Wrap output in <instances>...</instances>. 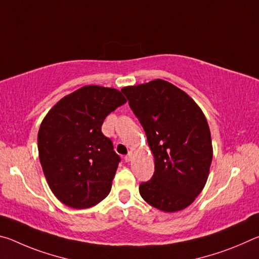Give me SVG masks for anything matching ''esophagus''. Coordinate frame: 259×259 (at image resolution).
Segmentation results:
<instances>
[{
	"label": "esophagus",
	"instance_id": "34e87169",
	"mask_svg": "<svg viewBox=\"0 0 259 259\" xmlns=\"http://www.w3.org/2000/svg\"><path fill=\"white\" fill-rule=\"evenodd\" d=\"M133 156H134L133 152H129V153H128V155H125V156H124V160H125V162H129V161L133 160Z\"/></svg>",
	"mask_w": 259,
	"mask_h": 259
}]
</instances>
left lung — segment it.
Wrapping results in <instances>:
<instances>
[{"label":"left lung","mask_w":259,"mask_h":259,"mask_svg":"<svg viewBox=\"0 0 259 259\" xmlns=\"http://www.w3.org/2000/svg\"><path fill=\"white\" fill-rule=\"evenodd\" d=\"M121 91L154 156V175L140 184V195L164 212L185 209L203 190L212 161L203 112L186 93L160 78Z\"/></svg>","instance_id":"left-lung-1"}]
</instances>
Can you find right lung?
<instances>
[{"instance_id":"right-lung-1","label":"right lung","mask_w":259,"mask_h":259,"mask_svg":"<svg viewBox=\"0 0 259 259\" xmlns=\"http://www.w3.org/2000/svg\"><path fill=\"white\" fill-rule=\"evenodd\" d=\"M126 102L113 88L85 85L65 96L43 119L37 135L40 162L60 202L75 209L94 207L111 192L120 156L102 125Z\"/></svg>"}]
</instances>
